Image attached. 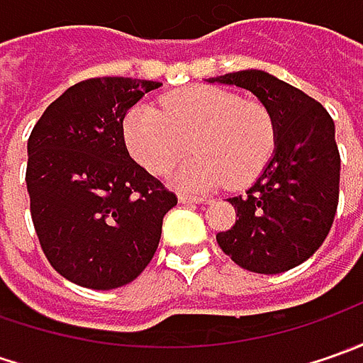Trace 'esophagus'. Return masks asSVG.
Wrapping results in <instances>:
<instances>
[{
  "label": "esophagus",
  "mask_w": 363,
  "mask_h": 363,
  "mask_svg": "<svg viewBox=\"0 0 363 363\" xmlns=\"http://www.w3.org/2000/svg\"><path fill=\"white\" fill-rule=\"evenodd\" d=\"M206 200L200 196H189V194H179V203H203Z\"/></svg>",
  "instance_id": "obj_1"
}]
</instances>
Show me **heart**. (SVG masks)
I'll return each mask as SVG.
<instances>
[{"instance_id": "1", "label": "heart", "mask_w": 363, "mask_h": 363, "mask_svg": "<svg viewBox=\"0 0 363 363\" xmlns=\"http://www.w3.org/2000/svg\"><path fill=\"white\" fill-rule=\"evenodd\" d=\"M131 155L149 174H167L188 155L177 182L189 189L216 188L228 179L248 186L269 165L277 147V121L257 99L220 86H194L167 94L161 108L141 105L123 123Z\"/></svg>"}]
</instances>
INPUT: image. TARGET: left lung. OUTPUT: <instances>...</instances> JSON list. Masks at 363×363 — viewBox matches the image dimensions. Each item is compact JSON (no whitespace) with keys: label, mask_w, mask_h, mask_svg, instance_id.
Returning <instances> with one entry per match:
<instances>
[{"label":"left lung","mask_w":363,"mask_h":363,"mask_svg":"<svg viewBox=\"0 0 363 363\" xmlns=\"http://www.w3.org/2000/svg\"><path fill=\"white\" fill-rule=\"evenodd\" d=\"M255 92L277 121V149L257 184L230 198L236 224L220 248L246 271L285 272L328 238L340 202V149L329 113L305 92L262 70L210 78Z\"/></svg>","instance_id":"left-lung-1"}]
</instances>
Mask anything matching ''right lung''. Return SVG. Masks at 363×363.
Instances as JSON below:
<instances>
[{
    "label": "right lung",
    "mask_w": 363,
    "mask_h": 363,
    "mask_svg": "<svg viewBox=\"0 0 363 363\" xmlns=\"http://www.w3.org/2000/svg\"><path fill=\"white\" fill-rule=\"evenodd\" d=\"M161 82L103 77L70 86L28 139L26 184L48 262L70 283L108 291L135 281L157 250L177 196L129 157L123 119Z\"/></svg>",
    "instance_id": "add662e5"
}]
</instances>
